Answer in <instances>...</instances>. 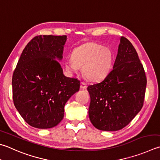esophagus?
Listing matches in <instances>:
<instances>
[{"instance_id": "esophagus-1", "label": "esophagus", "mask_w": 160, "mask_h": 160, "mask_svg": "<svg viewBox=\"0 0 160 160\" xmlns=\"http://www.w3.org/2000/svg\"><path fill=\"white\" fill-rule=\"evenodd\" d=\"M81 88L83 90H86L87 88V84L84 82H81Z\"/></svg>"}]
</instances>
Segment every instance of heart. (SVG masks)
<instances>
[{
  "mask_svg": "<svg viewBox=\"0 0 160 160\" xmlns=\"http://www.w3.org/2000/svg\"><path fill=\"white\" fill-rule=\"evenodd\" d=\"M72 61L65 62V69L73 74L83 68L85 77L91 81H98L107 76L112 67L113 55L107 47L95 42H88L75 49L72 53Z\"/></svg>",
  "mask_w": 160,
  "mask_h": 160,
  "instance_id": "1",
  "label": "heart"
}]
</instances>
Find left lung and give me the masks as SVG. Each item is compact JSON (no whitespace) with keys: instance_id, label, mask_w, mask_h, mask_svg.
<instances>
[{"instance_id":"8db88e82","label":"left lung","mask_w":160,"mask_h":160,"mask_svg":"<svg viewBox=\"0 0 160 160\" xmlns=\"http://www.w3.org/2000/svg\"><path fill=\"white\" fill-rule=\"evenodd\" d=\"M113 67L101 82L88 86V115L95 128L117 131L125 128L142 108L147 79L136 49L121 37Z\"/></svg>"}]
</instances>
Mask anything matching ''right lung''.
Listing matches in <instances>:
<instances>
[{
	"label": "right lung",
	"mask_w": 160,
	"mask_h": 160,
	"mask_svg": "<svg viewBox=\"0 0 160 160\" xmlns=\"http://www.w3.org/2000/svg\"><path fill=\"white\" fill-rule=\"evenodd\" d=\"M67 36L38 35L23 50L12 76L14 106L33 128L55 127L64 107L78 92L80 81L65 77L58 61L62 58Z\"/></svg>",
	"instance_id": "right-lung-1"
}]
</instances>
